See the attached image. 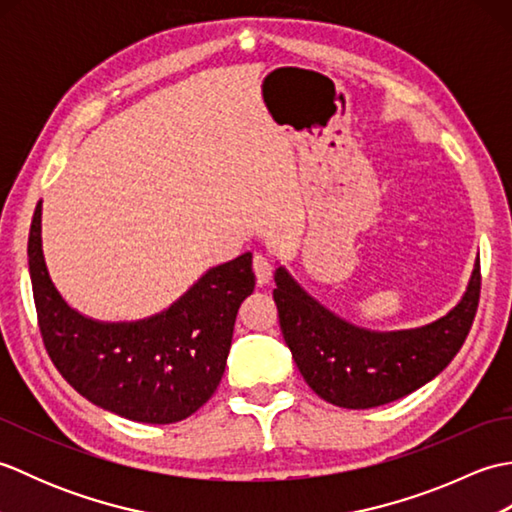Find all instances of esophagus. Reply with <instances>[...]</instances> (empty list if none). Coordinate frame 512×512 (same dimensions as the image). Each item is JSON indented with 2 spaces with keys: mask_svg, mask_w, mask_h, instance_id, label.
I'll return each mask as SVG.
<instances>
[{
  "mask_svg": "<svg viewBox=\"0 0 512 512\" xmlns=\"http://www.w3.org/2000/svg\"><path fill=\"white\" fill-rule=\"evenodd\" d=\"M253 270H255V277H257L259 286H266L270 277H273V266H270V259L264 253H255Z\"/></svg>",
  "mask_w": 512,
  "mask_h": 512,
  "instance_id": "34e87169",
  "label": "esophagus"
}]
</instances>
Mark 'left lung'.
<instances>
[{"instance_id":"obj_1","label":"left lung","mask_w":512,"mask_h":512,"mask_svg":"<svg viewBox=\"0 0 512 512\" xmlns=\"http://www.w3.org/2000/svg\"><path fill=\"white\" fill-rule=\"evenodd\" d=\"M279 325L303 380L323 400L369 409L427 385L460 352L480 301V255L460 301L420 328L369 330L325 308L286 266L275 268Z\"/></svg>"}]
</instances>
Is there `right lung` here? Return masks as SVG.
Segmentation results:
<instances>
[{
	"label": "right lung",
	"instance_id": "obj_1",
	"mask_svg": "<svg viewBox=\"0 0 512 512\" xmlns=\"http://www.w3.org/2000/svg\"><path fill=\"white\" fill-rule=\"evenodd\" d=\"M28 270L39 330L54 367L92 405L171 424L213 396L231 350L237 310L255 290L253 253L213 266L169 308L138 321H99L72 308L43 255L41 202L32 215Z\"/></svg>",
	"mask_w": 512,
	"mask_h": 512
}]
</instances>
